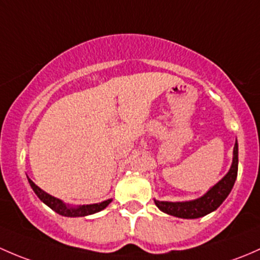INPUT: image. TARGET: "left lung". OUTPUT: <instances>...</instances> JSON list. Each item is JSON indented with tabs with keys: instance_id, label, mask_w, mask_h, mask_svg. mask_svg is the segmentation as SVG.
Instances as JSON below:
<instances>
[{
	"instance_id": "obj_1",
	"label": "left lung",
	"mask_w": 260,
	"mask_h": 260,
	"mask_svg": "<svg viewBox=\"0 0 260 260\" xmlns=\"http://www.w3.org/2000/svg\"><path fill=\"white\" fill-rule=\"evenodd\" d=\"M233 164L229 173L219 181L216 185H214L204 197L199 198L197 200L184 203H169V202H157L155 200V204L160 210L169 215L178 216L184 219H197L200 216H204L211 213L220 207L221 203L226 199L229 192L232 191L234 186L235 179L238 175V143H235L234 151H233Z\"/></svg>"
}]
</instances>
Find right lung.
<instances>
[{"instance_id":"right-lung-1","label":"right lung","mask_w":260,"mask_h":260,"mask_svg":"<svg viewBox=\"0 0 260 260\" xmlns=\"http://www.w3.org/2000/svg\"><path fill=\"white\" fill-rule=\"evenodd\" d=\"M28 183H30L32 190L35 191V194L40 198V200L45 203L47 207H50L51 209L55 210L56 213L60 214V215L63 216H85L90 215V214H95L98 211L105 209L109 204L111 203L110 200H106V202L99 203V204H91V205H82V207L79 208H71L68 207V205L63 204L60 199H56V198L51 197L50 194L45 192L44 190H41L31 179H28Z\"/></svg>"}]
</instances>
